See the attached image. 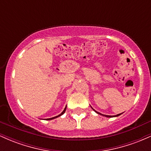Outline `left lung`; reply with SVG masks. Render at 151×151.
<instances>
[{
  "instance_id": "8db88e82",
  "label": "left lung",
  "mask_w": 151,
  "mask_h": 151,
  "mask_svg": "<svg viewBox=\"0 0 151 151\" xmlns=\"http://www.w3.org/2000/svg\"><path fill=\"white\" fill-rule=\"evenodd\" d=\"M91 108H92V107H91ZM93 110H94V109H93ZM94 111L96 112V114H100V115H102V116H105V117H108V118H111V117H116V116H120L121 114H117V115H115V116H109V115H104V114H101V113H99V112H97L96 111H95L94 110Z\"/></svg>"
}]
</instances>
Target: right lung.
<instances>
[{
	"mask_svg": "<svg viewBox=\"0 0 151 151\" xmlns=\"http://www.w3.org/2000/svg\"><path fill=\"white\" fill-rule=\"evenodd\" d=\"M66 109H67V106H66V107H65V109H64V110H63V111H62V113L60 114V115L57 116L52 117V118H50V119H46V120H52V119H56V118H58V117H59V116H62V114H65V111H66Z\"/></svg>",
	"mask_w": 151,
	"mask_h": 151,
	"instance_id": "1",
	"label": "right lung"
}]
</instances>
